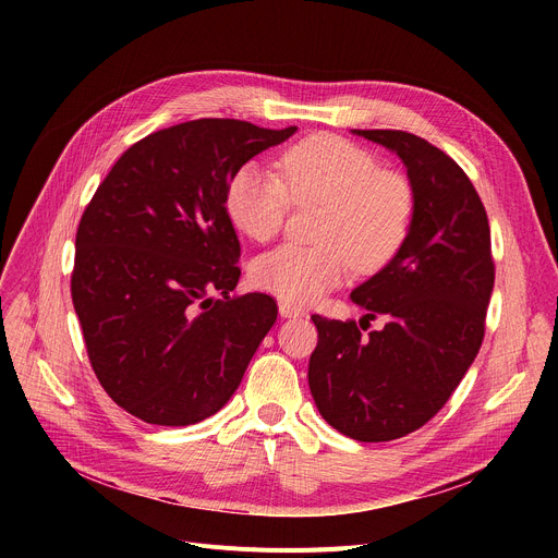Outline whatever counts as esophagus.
<instances>
[{
    "instance_id": "34e87169",
    "label": "esophagus",
    "mask_w": 558,
    "mask_h": 558,
    "mask_svg": "<svg viewBox=\"0 0 558 558\" xmlns=\"http://www.w3.org/2000/svg\"><path fill=\"white\" fill-rule=\"evenodd\" d=\"M278 310H280V316H284V318H296V316H303V314H305L301 307L291 305V303H284V301L278 303Z\"/></svg>"
}]
</instances>
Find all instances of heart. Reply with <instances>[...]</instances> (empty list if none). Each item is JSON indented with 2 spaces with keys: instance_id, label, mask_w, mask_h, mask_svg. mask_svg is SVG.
Wrapping results in <instances>:
<instances>
[{
  "instance_id": "b5f03b06",
  "label": "heart",
  "mask_w": 558,
  "mask_h": 558,
  "mask_svg": "<svg viewBox=\"0 0 558 558\" xmlns=\"http://www.w3.org/2000/svg\"><path fill=\"white\" fill-rule=\"evenodd\" d=\"M282 178L246 165L226 190L228 217L255 242L276 238L291 203L324 205L314 232L318 246L287 244L259 255L251 267L255 287L307 305L341 284L350 264L375 274L400 253L414 217L412 185L360 146L335 135L307 137L282 156Z\"/></svg>"
}]
</instances>
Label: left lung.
Masks as SVG:
<instances>
[{
  "mask_svg": "<svg viewBox=\"0 0 558 558\" xmlns=\"http://www.w3.org/2000/svg\"><path fill=\"white\" fill-rule=\"evenodd\" d=\"M353 133L404 162L414 217L400 253L350 294L366 310L360 326L312 316L307 379L335 429L377 444L423 427L459 387L484 339L495 264L484 203L450 156L404 131ZM375 315L386 328L364 336Z\"/></svg>",
  "mask_w": 558,
  "mask_h": 558,
  "instance_id": "left-lung-1",
  "label": "left lung"
}]
</instances>
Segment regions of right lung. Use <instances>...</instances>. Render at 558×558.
I'll return each mask as SVG.
<instances>
[{
  "label": "right lung",
  "mask_w": 558,
  "mask_h": 558,
  "mask_svg": "<svg viewBox=\"0 0 558 558\" xmlns=\"http://www.w3.org/2000/svg\"><path fill=\"white\" fill-rule=\"evenodd\" d=\"M296 133L194 120L146 135L97 187L76 230L72 303L106 393L144 423L217 414L276 324L267 294L230 296L240 240L226 190ZM219 290L223 300L209 294Z\"/></svg>",
  "instance_id": "right-lung-1"
}]
</instances>
